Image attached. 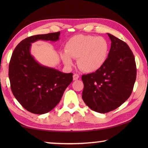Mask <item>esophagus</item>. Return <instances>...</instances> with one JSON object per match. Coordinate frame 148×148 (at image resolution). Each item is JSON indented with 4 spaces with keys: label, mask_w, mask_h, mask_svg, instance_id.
Masks as SVG:
<instances>
[{
    "label": "esophagus",
    "mask_w": 148,
    "mask_h": 148,
    "mask_svg": "<svg viewBox=\"0 0 148 148\" xmlns=\"http://www.w3.org/2000/svg\"><path fill=\"white\" fill-rule=\"evenodd\" d=\"M79 77V76L77 74H74L73 75V80H77L78 79V78Z\"/></svg>",
    "instance_id": "1"
}]
</instances>
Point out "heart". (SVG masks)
I'll return each instance as SVG.
<instances>
[{
  "label": "heart",
  "instance_id": "1",
  "mask_svg": "<svg viewBox=\"0 0 148 148\" xmlns=\"http://www.w3.org/2000/svg\"><path fill=\"white\" fill-rule=\"evenodd\" d=\"M65 52L61 53L65 65L71 66V58L77 59L79 69L86 72H94L103 66L109 53V43L102 36L76 35L66 42Z\"/></svg>",
  "mask_w": 148,
  "mask_h": 148
}]
</instances>
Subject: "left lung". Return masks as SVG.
Segmentation results:
<instances>
[{
    "instance_id": "obj_1",
    "label": "left lung",
    "mask_w": 148,
    "mask_h": 148,
    "mask_svg": "<svg viewBox=\"0 0 148 148\" xmlns=\"http://www.w3.org/2000/svg\"><path fill=\"white\" fill-rule=\"evenodd\" d=\"M108 56L101 69L82 76V99L87 106L99 113L116 109L129 98L136 81V66L128 45L114 35Z\"/></svg>"
}]
</instances>
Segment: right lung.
I'll list each match as a JSON object with an SVG mask.
<instances>
[{
    "label": "right lung",
    "mask_w": 148,
    "mask_h": 148,
    "mask_svg": "<svg viewBox=\"0 0 148 148\" xmlns=\"http://www.w3.org/2000/svg\"><path fill=\"white\" fill-rule=\"evenodd\" d=\"M60 32L38 34L22 40L14 49L8 76L12 93L27 111L46 114L53 110L72 82V73L66 74L38 63L31 56V43L39 40L56 42Z\"/></svg>",
    "instance_id": "right-lung-1"
}]
</instances>
